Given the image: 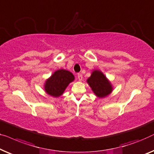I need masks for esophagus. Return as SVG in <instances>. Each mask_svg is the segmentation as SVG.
Wrapping results in <instances>:
<instances>
[{"instance_id": "esophagus-1", "label": "esophagus", "mask_w": 154, "mask_h": 154, "mask_svg": "<svg viewBox=\"0 0 154 154\" xmlns=\"http://www.w3.org/2000/svg\"><path fill=\"white\" fill-rule=\"evenodd\" d=\"M78 79H79V81H81L82 80V75L81 73H79V74H78Z\"/></svg>"}]
</instances>
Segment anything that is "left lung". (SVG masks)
Here are the masks:
<instances>
[{
  "label": "left lung",
  "instance_id": "1",
  "mask_svg": "<svg viewBox=\"0 0 154 154\" xmlns=\"http://www.w3.org/2000/svg\"><path fill=\"white\" fill-rule=\"evenodd\" d=\"M87 82L94 94L100 99L110 95L113 90V86L111 82L104 73L99 69L92 71L90 77L87 80Z\"/></svg>",
  "mask_w": 154,
  "mask_h": 154
}]
</instances>
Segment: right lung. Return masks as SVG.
I'll return each instance as SVG.
<instances>
[{
  "instance_id": "obj_1",
  "label": "right lung",
  "mask_w": 154,
  "mask_h": 154,
  "mask_svg": "<svg viewBox=\"0 0 154 154\" xmlns=\"http://www.w3.org/2000/svg\"><path fill=\"white\" fill-rule=\"evenodd\" d=\"M74 79V75L69 71L63 69L56 70L46 80L44 89L46 93L51 97H59Z\"/></svg>"
}]
</instances>
